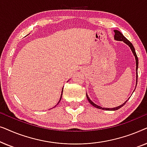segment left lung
Here are the masks:
<instances>
[{
  "mask_svg": "<svg viewBox=\"0 0 147 147\" xmlns=\"http://www.w3.org/2000/svg\"><path fill=\"white\" fill-rule=\"evenodd\" d=\"M114 33H115V35H114V39H115L116 40H117V41H123L126 44H127V45L129 46V47H130V49H131L132 53H133L134 57H135V59H136V85H137V80H138V73H137V71H138V57L137 55H136V51H135V49H134V46L132 45V44L130 43V42L128 41V40L126 39V38L124 37V36L122 35V34L120 33V31H118V30H114ZM86 97H87V99L88 101H89V102L90 104H92V106H94V107L97 108H99V109H102V110H118L119 108H120L121 107H122L124 104H125L126 103V101L125 102H124V104H122V105H120V106H118V107H116V108H102L101 107V106H99L98 105H96V104H94L93 102L90 99L89 97H88L87 94H86Z\"/></svg>",
  "mask_w": 147,
  "mask_h": 147,
  "instance_id": "left-lung-1",
  "label": "left lung"
}]
</instances>
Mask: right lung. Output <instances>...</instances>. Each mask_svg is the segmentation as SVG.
Wrapping results in <instances>:
<instances>
[{"label": "right lung", "instance_id": "1", "mask_svg": "<svg viewBox=\"0 0 147 147\" xmlns=\"http://www.w3.org/2000/svg\"><path fill=\"white\" fill-rule=\"evenodd\" d=\"M62 94H63V92H62V93H61V98H60V100H59V102H58V103H59L60 100H61V97H62Z\"/></svg>", "mask_w": 147, "mask_h": 147}]
</instances>
